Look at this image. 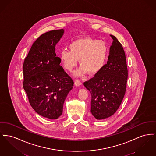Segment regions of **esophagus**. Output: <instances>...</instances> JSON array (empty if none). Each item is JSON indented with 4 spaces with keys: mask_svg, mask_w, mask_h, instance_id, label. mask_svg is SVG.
<instances>
[{
    "mask_svg": "<svg viewBox=\"0 0 156 156\" xmlns=\"http://www.w3.org/2000/svg\"><path fill=\"white\" fill-rule=\"evenodd\" d=\"M75 85H76V86H77V87H78V86H80L81 84H82V83H81V81L80 80H75Z\"/></svg>",
    "mask_w": 156,
    "mask_h": 156,
    "instance_id": "obj_1",
    "label": "esophagus"
}]
</instances>
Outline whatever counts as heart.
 <instances>
[{"instance_id": "1", "label": "heart", "mask_w": 156, "mask_h": 156, "mask_svg": "<svg viewBox=\"0 0 156 156\" xmlns=\"http://www.w3.org/2000/svg\"><path fill=\"white\" fill-rule=\"evenodd\" d=\"M69 50H62L60 54L61 62L65 68L72 70L78 64L80 68L75 75L83 76L86 73L94 75L98 73L105 64L108 56V46L106 43L90 37L78 38L73 41Z\"/></svg>"}]
</instances>
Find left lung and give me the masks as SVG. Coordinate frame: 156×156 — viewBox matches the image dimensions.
I'll use <instances>...</instances> for the list:
<instances>
[{
    "label": "left lung",
    "mask_w": 156,
    "mask_h": 156,
    "mask_svg": "<svg viewBox=\"0 0 156 156\" xmlns=\"http://www.w3.org/2000/svg\"><path fill=\"white\" fill-rule=\"evenodd\" d=\"M107 63L90 80L83 83L91 94V112L97 119L112 115L119 109L124 97L128 70L124 49L112 35Z\"/></svg>",
    "instance_id": "1"
}]
</instances>
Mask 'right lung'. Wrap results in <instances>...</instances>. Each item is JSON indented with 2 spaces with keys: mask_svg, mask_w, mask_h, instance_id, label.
<instances>
[{
  "mask_svg": "<svg viewBox=\"0 0 156 156\" xmlns=\"http://www.w3.org/2000/svg\"><path fill=\"white\" fill-rule=\"evenodd\" d=\"M64 33V29L53 30L41 35L23 65V86L31 107L40 115L51 119L62 115L65 98L73 86V80L55 54V46Z\"/></svg>",
  "mask_w": 156,
  "mask_h": 156,
  "instance_id": "right-lung-1",
  "label": "right lung"
}]
</instances>
